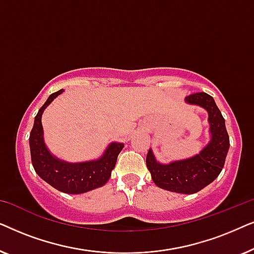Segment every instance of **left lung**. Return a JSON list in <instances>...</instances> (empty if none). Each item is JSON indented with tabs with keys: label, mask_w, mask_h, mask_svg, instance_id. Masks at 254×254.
Instances as JSON below:
<instances>
[{
	"label": "left lung",
	"mask_w": 254,
	"mask_h": 254,
	"mask_svg": "<svg viewBox=\"0 0 254 254\" xmlns=\"http://www.w3.org/2000/svg\"><path fill=\"white\" fill-rule=\"evenodd\" d=\"M185 102L190 105L203 107L208 112V123L211 138L206 147L193 157L161 164L156 161L149 149L147 168L158 187L170 192L193 194L213 183L224 166L230 142L225 128V121L214 98L206 92L187 96Z\"/></svg>",
	"instance_id": "8db88e82"
}]
</instances>
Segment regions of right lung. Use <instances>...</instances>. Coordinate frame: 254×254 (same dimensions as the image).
Wrapping results in <instances>:
<instances>
[{
  "mask_svg": "<svg viewBox=\"0 0 254 254\" xmlns=\"http://www.w3.org/2000/svg\"><path fill=\"white\" fill-rule=\"evenodd\" d=\"M64 91V90L61 89L52 93L34 118L29 138L31 161L38 176L54 189L64 193L81 194L105 185L116 166L118 155L123 150L124 143H111L102 157L96 161L68 163L52 155L44 142L41 116L54 98Z\"/></svg>",
  "mask_w": 254,
  "mask_h": 254,
  "instance_id": "right-lung-1",
  "label": "right lung"
}]
</instances>
